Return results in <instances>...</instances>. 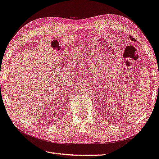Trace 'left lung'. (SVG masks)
Masks as SVG:
<instances>
[{"label": "left lung", "instance_id": "left-lung-1", "mask_svg": "<svg viewBox=\"0 0 159 159\" xmlns=\"http://www.w3.org/2000/svg\"><path fill=\"white\" fill-rule=\"evenodd\" d=\"M129 38L131 39V40H133V41H135V40H136L134 37H132V36H129Z\"/></svg>", "mask_w": 159, "mask_h": 159}]
</instances>
